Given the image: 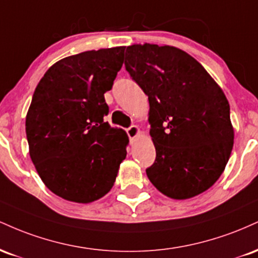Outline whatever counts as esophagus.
Instances as JSON below:
<instances>
[{
	"label": "esophagus",
	"instance_id": "esophagus-1",
	"mask_svg": "<svg viewBox=\"0 0 258 258\" xmlns=\"http://www.w3.org/2000/svg\"><path fill=\"white\" fill-rule=\"evenodd\" d=\"M126 132H127V135H128V137L131 138V139H133V138H136L139 135V128H138V126L132 125L131 127H128V128L126 130Z\"/></svg>",
	"mask_w": 258,
	"mask_h": 258
}]
</instances>
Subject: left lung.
<instances>
[{"instance_id":"obj_1","label":"left lung","mask_w":258,"mask_h":258,"mask_svg":"<svg viewBox=\"0 0 258 258\" xmlns=\"http://www.w3.org/2000/svg\"><path fill=\"white\" fill-rule=\"evenodd\" d=\"M125 67L149 99L156 158L146 170L148 178L172 199L207 190L223 172L234 143L223 91L199 61L176 47L132 44Z\"/></svg>"}]
</instances>
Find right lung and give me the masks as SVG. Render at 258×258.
<instances>
[{
    "mask_svg": "<svg viewBox=\"0 0 258 258\" xmlns=\"http://www.w3.org/2000/svg\"><path fill=\"white\" fill-rule=\"evenodd\" d=\"M125 47L70 55L53 64L26 114L29 153L49 190L87 204L108 193L126 158L128 137L104 121V93L123 63Z\"/></svg>",
    "mask_w": 258,
    "mask_h": 258,
    "instance_id": "obj_1",
    "label": "right lung"
}]
</instances>
